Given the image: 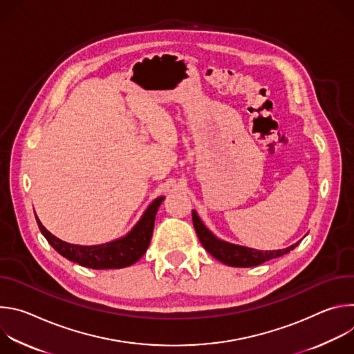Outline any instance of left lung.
<instances>
[{
    "mask_svg": "<svg viewBox=\"0 0 354 354\" xmlns=\"http://www.w3.org/2000/svg\"><path fill=\"white\" fill-rule=\"evenodd\" d=\"M162 196L157 197L147 207L137 224L124 236L99 245H75L62 241L44 228L36 213L35 217L40 232L44 235L48 243L68 261L91 269H122L136 263L142 257L140 238H142V231H145L147 228H154L156 214L162 203ZM210 236V239L203 241V246L212 257L221 262V248L224 243L217 236Z\"/></svg>",
    "mask_w": 354,
    "mask_h": 354,
    "instance_id": "left-lung-1",
    "label": "left lung"
}]
</instances>
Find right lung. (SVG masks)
I'll list each match as a JSON object with an SVG mask.
<instances>
[{"mask_svg":"<svg viewBox=\"0 0 354 354\" xmlns=\"http://www.w3.org/2000/svg\"><path fill=\"white\" fill-rule=\"evenodd\" d=\"M221 242L224 243L223 248H221V262L224 265L232 266V268L258 266V265H262L266 261L280 258L284 254H288L291 249H294V245H291L286 249L258 250V249H252V248H248V246L230 243V242H225V241H221Z\"/></svg>","mask_w":354,"mask_h":354,"instance_id":"obj_1","label":"right lung"}]
</instances>
